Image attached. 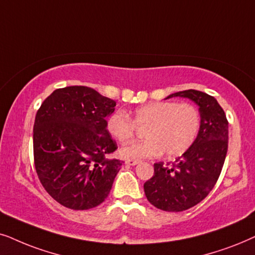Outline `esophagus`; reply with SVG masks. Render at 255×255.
I'll return each mask as SVG.
<instances>
[{"mask_svg": "<svg viewBox=\"0 0 255 255\" xmlns=\"http://www.w3.org/2000/svg\"><path fill=\"white\" fill-rule=\"evenodd\" d=\"M138 163H140L138 159H127V161H126V164L127 165H136Z\"/></svg>", "mask_w": 255, "mask_h": 255, "instance_id": "obj_1", "label": "esophagus"}]
</instances>
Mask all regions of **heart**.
<instances>
[{"mask_svg":"<svg viewBox=\"0 0 255 255\" xmlns=\"http://www.w3.org/2000/svg\"><path fill=\"white\" fill-rule=\"evenodd\" d=\"M136 126L144 128V141L121 149L122 157L141 159L161 155L178 156L195 142L201 127V115L191 104L152 101L134 111V120L122 111L107 118V131L114 140L125 144L133 138Z\"/></svg>","mask_w":255,"mask_h":255,"instance_id":"b5f03b06","label":"heart"}]
</instances>
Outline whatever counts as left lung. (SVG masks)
Returning <instances> with one entry per match:
<instances>
[{"instance_id":"8db88e82","label":"left lung","mask_w":255,"mask_h":255,"mask_svg":"<svg viewBox=\"0 0 255 255\" xmlns=\"http://www.w3.org/2000/svg\"><path fill=\"white\" fill-rule=\"evenodd\" d=\"M198 106L201 127L188 150L171 165L154 164V176L143 189L151 205L163 211L181 212L201 203L217 183L229 145V122L215 98L196 90L172 93Z\"/></svg>"}]
</instances>
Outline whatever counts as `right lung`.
Segmentation results:
<instances>
[{
    "instance_id": "add662e5",
    "label": "right lung",
    "mask_w": 255,
    "mask_h": 255,
    "mask_svg": "<svg viewBox=\"0 0 255 255\" xmlns=\"http://www.w3.org/2000/svg\"><path fill=\"white\" fill-rule=\"evenodd\" d=\"M117 103L86 86L53 91L37 112L33 157L37 175L54 201L72 210L96 208L107 198L122 161L106 119Z\"/></svg>"
}]
</instances>
